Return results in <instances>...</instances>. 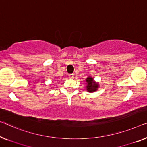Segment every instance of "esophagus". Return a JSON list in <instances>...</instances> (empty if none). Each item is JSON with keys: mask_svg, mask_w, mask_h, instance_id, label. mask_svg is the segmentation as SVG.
Listing matches in <instances>:
<instances>
[{"mask_svg": "<svg viewBox=\"0 0 147 147\" xmlns=\"http://www.w3.org/2000/svg\"><path fill=\"white\" fill-rule=\"evenodd\" d=\"M69 77L70 78H73L74 77V74H69Z\"/></svg>", "mask_w": 147, "mask_h": 147, "instance_id": "34e87169", "label": "esophagus"}]
</instances>
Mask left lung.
I'll use <instances>...</instances> for the list:
<instances>
[{"mask_svg":"<svg viewBox=\"0 0 147 147\" xmlns=\"http://www.w3.org/2000/svg\"><path fill=\"white\" fill-rule=\"evenodd\" d=\"M86 90L88 92H94L96 91L99 88V84L98 82H96L94 80V78H92L91 76L86 78Z\"/></svg>","mask_w":147,"mask_h":147,"instance_id":"left-lung-1","label":"left lung"}]
</instances>
